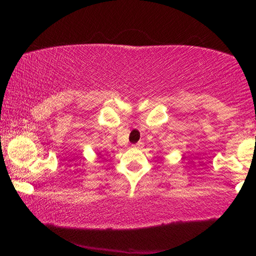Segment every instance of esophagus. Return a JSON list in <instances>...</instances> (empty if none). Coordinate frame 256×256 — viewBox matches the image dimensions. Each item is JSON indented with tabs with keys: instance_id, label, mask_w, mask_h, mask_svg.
Here are the masks:
<instances>
[{
	"instance_id": "obj_1",
	"label": "esophagus",
	"mask_w": 256,
	"mask_h": 256,
	"mask_svg": "<svg viewBox=\"0 0 256 256\" xmlns=\"http://www.w3.org/2000/svg\"><path fill=\"white\" fill-rule=\"evenodd\" d=\"M132 146H134V148H138V149L143 148V142H138L136 144H134Z\"/></svg>"
}]
</instances>
